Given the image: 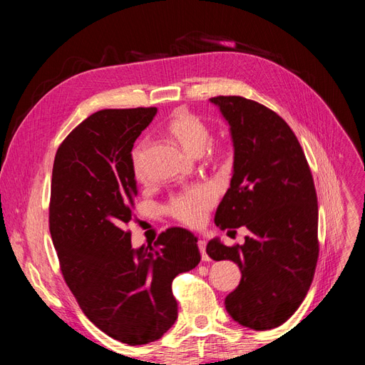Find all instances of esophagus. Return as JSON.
Returning <instances> with one entry per match:
<instances>
[{"label": "esophagus", "mask_w": 365, "mask_h": 365, "mask_svg": "<svg viewBox=\"0 0 365 365\" xmlns=\"http://www.w3.org/2000/svg\"><path fill=\"white\" fill-rule=\"evenodd\" d=\"M197 247H200V251H201V257H202V262H208V260H210V257H208V254H207V251H205V247H207V242L201 239L200 242H197Z\"/></svg>", "instance_id": "esophagus-1"}]
</instances>
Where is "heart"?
<instances>
[{
  "label": "heart",
  "mask_w": 365,
  "mask_h": 365,
  "mask_svg": "<svg viewBox=\"0 0 365 365\" xmlns=\"http://www.w3.org/2000/svg\"><path fill=\"white\" fill-rule=\"evenodd\" d=\"M169 134L192 155H200L210 141V129L204 121L187 111H176L168 125ZM143 152L145 145H138L132 150V168L135 175L143 173ZM216 153H220L217 149ZM215 204V192L207 185H195L178 195H175L169 202V213L180 222L197 227L201 225L208 210Z\"/></svg>",
  "instance_id": "1"
}]
</instances>
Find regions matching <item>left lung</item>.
Here are the masks:
<instances>
[{"mask_svg": "<svg viewBox=\"0 0 365 365\" xmlns=\"http://www.w3.org/2000/svg\"><path fill=\"white\" fill-rule=\"evenodd\" d=\"M230 126L235 161L215 224L247 227L244 245L207 244L213 260L242 272L225 309L239 324L269 330L304 300L318 260V204L311 169L288 123L267 106L239 96L210 98Z\"/></svg>", "mask_w": 365, "mask_h": 365, "instance_id": "8db88e82", "label": "left lung"}]
</instances>
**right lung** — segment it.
<instances>
[{
    "label": "right lung",
    "instance_id": "add662e5",
    "mask_svg": "<svg viewBox=\"0 0 365 365\" xmlns=\"http://www.w3.org/2000/svg\"><path fill=\"white\" fill-rule=\"evenodd\" d=\"M157 108L102 109L62 141L53 164L50 233L61 271L83 314L129 346L160 339L178 318L176 275L201 260L197 239L172 227L132 248L137 196L132 148Z\"/></svg>",
    "mask_w": 365,
    "mask_h": 365
}]
</instances>
